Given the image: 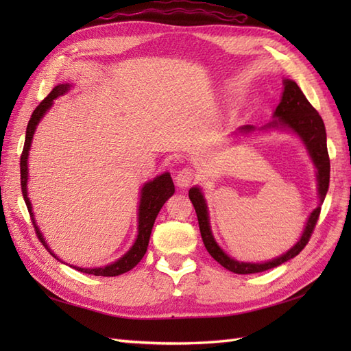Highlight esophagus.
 <instances>
[{
    "label": "esophagus",
    "mask_w": 351,
    "mask_h": 351,
    "mask_svg": "<svg viewBox=\"0 0 351 351\" xmlns=\"http://www.w3.org/2000/svg\"><path fill=\"white\" fill-rule=\"evenodd\" d=\"M195 170H193L191 167H184L181 169L180 171H178L176 176H175V181H176V185L180 189H185L189 187V185L195 181Z\"/></svg>",
    "instance_id": "obj_1"
}]
</instances>
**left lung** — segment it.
I'll list each match as a JSON object with an SVG mask.
<instances>
[{
    "label": "left lung",
    "instance_id": "8db88e82",
    "mask_svg": "<svg viewBox=\"0 0 351 351\" xmlns=\"http://www.w3.org/2000/svg\"><path fill=\"white\" fill-rule=\"evenodd\" d=\"M283 84H285V87H283L282 101L274 111V117L278 119L273 121L268 126H270V128H289L302 137V140L304 141V145H306L308 151L312 156V160H314V164L317 166L318 195H319V200L324 202L326 193L329 190V181H330V158H329V152H327L324 122L322 116L318 114V111L311 106V102L306 99V96L303 95L300 87L297 86L294 81L285 80L283 81ZM241 130L249 132L253 130V126H249V125L243 126ZM189 197L196 210L200 235H202L206 250L210 252V255L217 261L219 264L228 268L229 271L237 273V274H250V273H261V271L270 270V268L278 267L299 255V253L306 247V244L309 243L311 235L314 232L315 225L318 221L319 213H322V206H318L317 210H314V213L311 214V217L306 223V228L303 230L300 241L297 243L294 247H291V250H288L285 255H282L273 261H268V263H264V264H249V263H238L235 259H230L226 253L219 247L217 243H215L210 229V220H208L206 204L200 190L193 187L189 191Z\"/></svg>",
    "mask_w": 351,
    "mask_h": 351
}]
</instances>
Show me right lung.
Instances as JSON below:
<instances>
[{
  "instance_id": "1",
  "label": "right lung",
  "mask_w": 351,
  "mask_h": 351,
  "mask_svg": "<svg viewBox=\"0 0 351 351\" xmlns=\"http://www.w3.org/2000/svg\"><path fill=\"white\" fill-rule=\"evenodd\" d=\"M69 84H58L54 88H52L51 93L45 98L39 106L36 107V110L33 111L32 117H29L28 125H27V132H25V143H24V149H22L21 154V189H22V196H24L25 205L28 208V213L33 215L32 213V204H29V199L27 196V180H28V171H27V158H28V151H29V145H32V138L37 123H39L40 119L43 117V114L47 113L48 108L52 106V101L58 96L63 95L64 92H68ZM175 193V185L169 173H164L158 178H155L154 181L147 182L143 190H141V199H140V206H138V235L137 240L134 243V245L131 247V250H128V253L116 261L114 264H110L107 267H101V268H78L75 267L78 271L86 273V274H95V276H119L122 273L130 271L131 268L136 267L141 258L145 256V253L147 250V244H149V238H151V232H152V226L155 223L156 215H158L161 206L164 205V202L173 195ZM33 220V225L36 229L37 238L42 241V244L45 245L51 255H54L49 249L47 243H45L43 237L40 234V230L37 229L36 221Z\"/></svg>"
}]
</instances>
